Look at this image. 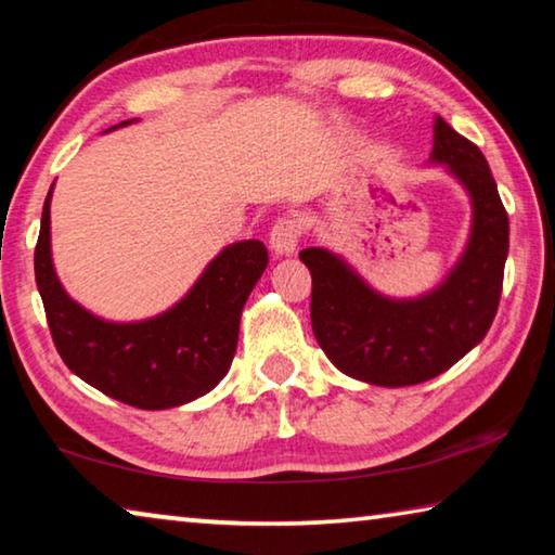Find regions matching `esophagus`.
<instances>
[{"label": "esophagus", "mask_w": 555, "mask_h": 555, "mask_svg": "<svg viewBox=\"0 0 555 555\" xmlns=\"http://www.w3.org/2000/svg\"><path fill=\"white\" fill-rule=\"evenodd\" d=\"M304 234L301 219L294 215H281L274 224H271L269 232V244L276 254H294L298 240Z\"/></svg>", "instance_id": "34e87169"}]
</instances>
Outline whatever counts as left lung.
<instances>
[{
    "label": "left lung",
    "instance_id": "left-lung-1",
    "mask_svg": "<svg viewBox=\"0 0 555 555\" xmlns=\"http://www.w3.org/2000/svg\"><path fill=\"white\" fill-rule=\"evenodd\" d=\"M435 163L469 190L472 240L447 281L417 301L377 296L331 251L309 246L313 336L331 363L350 377L404 388L433 380L487 336L494 321L508 254V215L487 157L447 122L435 120Z\"/></svg>",
    "mask_w": 555,
    "mask_h": 555
}]
</instances>
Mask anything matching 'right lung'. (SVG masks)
<instances>
[{
    "label": "right lung",
    "mask_w": 555,
    "mask_h": 555,
    "mask_svg": "<svg viewBox=\"0 0 555 555\" xmlns=\"http://www.w3.org/2000/svg\"><path fill=\"white\" fill-rule=\"evenodd\" d=\"M49 202L51 190L43 202L34 274L51 338L68 371L140 410H167L212 390L232 365L242 309L269 263L267 246L257 240L227 246L170 311L140 323H108L74 304L59 284L51 263Z\"/></svg>",
    "instance_id": "right-lung-1"
}]
</instances>
